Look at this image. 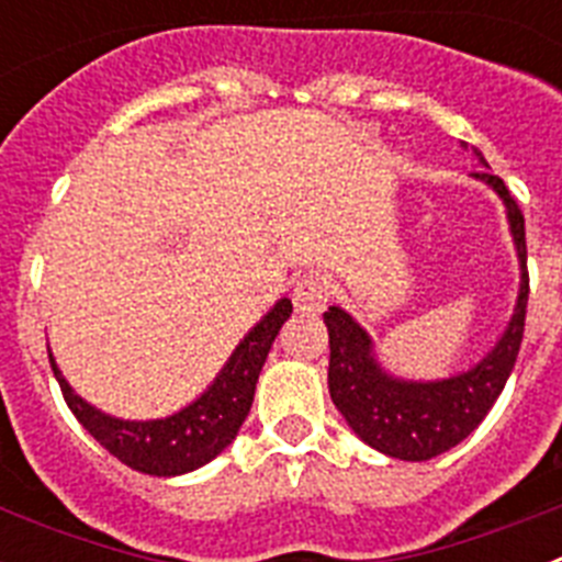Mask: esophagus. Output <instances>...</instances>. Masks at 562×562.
<instances>
[{
	"instance_id": "esophagus-1",
	"label": "esophagus",
	"mask_w": 562,
	"mask_h": 562,
	"mask_svg": "<svg viewBox=\"0 0 562 562\" xmlns=\"http://www.w3.org/2000/svg\"><path fill=\"white\" fill-rule=\"evenodd\" d=\"M329 295V278L321 276V272H306L304 278H297L295 290H292V304L301 315H317V312L326 310Z\"/></svg>"
}]
</instances>
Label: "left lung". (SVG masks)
<instances>
[{
    "label": "left lung",
    "instance_id": "1",
    "mask_svg": "<svg viewBox=\"0 0 562 562\" xmlns=\"http://www.w3.org/2000/svg\"><path fill=\"white\" fill-rule=\"evenodd\" d=\"M475 154L486 166L481 151ZM475 177L490 182L501 193L520 258V295L509 329L475 369L441 382L394 380L376 366L369 335L346 312L337 306L324 312V324L329 329L331 402L366 445L391 459L428 461L456 448L490 414L518 360L526 326V301H529L524 213L501 177L490 171Z\"/></svg>",
    "mask_w": 562,
    "mask_h": 562
}]
</instances>
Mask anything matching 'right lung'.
I'll list each match as a JSON object with an SVG mask.
<instances>
[{
	"label": "right lung",
	"instance_id": "1",
	"mask_svg": "<svg viewBox=\"0 0 562 562\" xmlns=\"http://www.w3.org/2000/svg\"><path fill=\"white\" fill-rule=\"evenodd\" d=\"M290 312L292 304L286 297H281L272 306L270 315L233 351L231 362L222 369L211 389L193 405L182 408L180 414L168 416V419L123 422L101 414L92 405H87L81 396L72 394L53 357H49V366H53L58 385H61L69 411L114 459L148 475H182L216 459L236 439L241 422L250 414L256 382L267 360V351H270L272 340L281 331Z\"/></svg>",
	"mask_w": 562,
	"mask_h": 562
}]
</instances>
